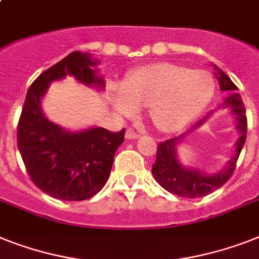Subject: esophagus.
<instances>
[{
  "mask_svg": "<svg viewBox=\"0 0 259 259\" xmlns=\"http://www.w3.org/2000/svg\"><path fill=\"white\" fill-rule=\"evenodd\" d=\"M125 137H126V138H127V140H136V138H138V137H140V134L136 133L134 130L127 129V130H126Z\"/></svg>",
  "mask_w": 259,
  "mask_h": 259,
  "instance_id": "obj_1",
  "label": "esophagus"
}]
</instances>
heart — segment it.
<instances>
[{"label": "heart", "mask_w": 259, "mask_h": 259, "mask_svg": "<svg viewBox=\"0 0 259 259\" xmlns=\"http://www.w3.org/2000/svg\"><path fill=\"white\" fill-rule=\"evenodd\" d=\"M213 94L214 79L209 71L159 62L132 71L123 85L113 90L111 98L123 115H133L140 106H146L153 125L171 133L197 118Z\"/></svg>", "instance_id": "1"}]
</instances>
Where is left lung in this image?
Here are the masks:
<instances>
[{
	"label": "left lung",
	"instance_id": "1",
	"mask_svg": "<svg viewBox=\"0 0 259 259\" xmlns=\"http://www.w3.org/2000/svg\"><path fill=\"white\" fill-rule=\"evenodd\" d=\"M215 75L220 82V89L225 93H228L229 97L225 100L224 108H228L232 111L237 121L235 129L239 132V138L235 142V153L233 155L228 165L225 166L221 171L213 174H206L197 169L186 167L178 161L177 157V145L185 140V137L189 133H193L194 130L203 125L207 121L211 113L199 119L190 130L186 133L174 137L171 140L161 142L157 148V159L153 165V177L155 181L171 194L185 197V198H198L213 193L214 190L224 186L232 177L233 171L235 169V163L238 161L243 145L246 141V132H247V119H246V111L243 108V102L241 96L237 93L238 88L233 83L229 78L228 74H225L218 66L214 65Z\"/></svg>",
	"mask_w": 259,
	"mask_h": 259
}]
</instances>
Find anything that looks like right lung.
Returning <instances> with one entry per match:
<instances>
[{
  "instance_id": "obj_1",
  "label": "right lung",
  "mask_w": 259,
  "mask_h": 259,
  "mask_svg": "<svg viewBox=\"0 0 259 259\" xmlns=\"http://www.w3.org/2000/svg\"><path fill=\"white\" fill-rule=\"evenodd\" d=\"M100 61L89 53L71 52L37 77L27 90L17 127V145L29 177L37 188L62 201H83L97 194L110 176L114 154L125 129L104 127L78 132L62 129L42 111V97L53 81L71 75L81 83L104 90L96 68Z\"/></svg>"
}]
</instances>
